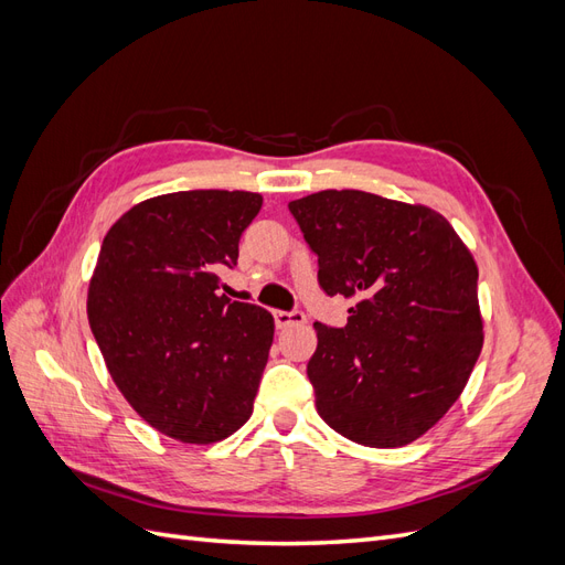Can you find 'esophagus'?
Returning a JSON list of instances; mask_svg holds the SVG:
<instances>
[{
  "label": "esophagus",
  "instance_id": "esophagus-1",
  "mask_svg": "<svg viewBox=\"0 0 565 565\" xmlns=\"http://www.w3.org/2000/svg\"><path fill=\"white\" fill-rule=\"evenodd\" d=\"M273 318H276V324H278L280 330L292 328V324L306 322V316L301 311H276V313H273Z\"/></svg>",
  "mask_w": 565,
  "mask_h": 565
}]
</instances>
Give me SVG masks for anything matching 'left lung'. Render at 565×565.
Instances as JSON below:
<instances>
[{
	"instance_id": "left-lung-1",
	"label": "left lung",
	"mask_w": 565,
	"mask_h": 565,
	"mask_svg": "<svg viewBox=\"0 0 565 565\" xmlns=\"http://www.w3.org/2000/svg\"><path fill=\"white\" fill-rule=\"evenodd\" d=\"M289 212L318 254L320 287L355 299L344 328L313 324L318 415L361 446L403 448L455 405L481 355L473 256L426 204L320 191Z\"/></svg>"
}]
</instances>
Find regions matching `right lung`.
<instances>
[{
	"instance_id": "1",
	"label": "right lung",
	"mask_w": 565,
	"mask_h": 565,
	"mask_svg": "<svg viewBox=\"0 0 565 565\" xmlns=\"http://www.w3.org/2000/svg\"><path fill=\"white\" fill-rule=\"evenodd\" d=\"M264 198L181 191L134 204L106 233L87 292L96 344L152 429L210 446L252 417L276 322L218 292Z\"/></svg>"
}]
</instances>
